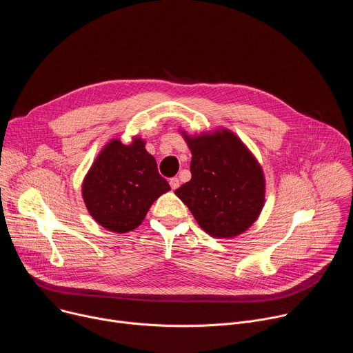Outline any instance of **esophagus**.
I'll return each mask as SVG.
<instances>
[{
	"mask_svg": "<svg viewBox=\"0 0 353 353\" xmlns=\"http://www.w3.org/2000/svg\"><path fill=\"white\" fill-rule=\"evenodd\" d=\"M169 183H170V187H172V190H176V188H179V185H180V180H179L177 177H172Z\"/></svg>",
	"mask_w": 353,
	"mask_h": 353,
	"instance_id": "esophagus-1",
	"label": "esophagus"
}]
</instances>
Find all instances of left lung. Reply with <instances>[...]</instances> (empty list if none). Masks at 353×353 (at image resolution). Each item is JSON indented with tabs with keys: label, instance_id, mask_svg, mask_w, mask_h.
Returning <instances> with one entry per match:
<instances>
[{
	"label": "left lung",
	"instance_id": "obj_1",
	"mask_svg": "<svg viewBox=\"0 0 353 353\" xmlns=\"http://www.w3.org/2000/svg\"><path fill=\"white\" fill-rule=\"evenodd\" d=\"M191 180L174 192L198 225L214 237H234L259 218L265 196L261 166L230 131L184 137Z\"/></svg>",
	"mask_w": 353,
	"mask_h": 353
}]
</instances>
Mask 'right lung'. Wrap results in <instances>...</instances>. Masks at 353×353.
<instances>
[{"label":"right lung","instance_id":"obj_1","mask_svg":"<svg viewBox=\"0 0 353 353\" xmlns=\"http://www.w3.org/2000/svg\"><path fill=\"white\" fill-rule=\"evenodd\" d=\"M170 190L145 149L135 138L131 145L110 141L99 154L82 184L85 205L93 219L117 233H127L143 221L148 210Z\"/></svg>","mask_w":353,"mask_h":353}]
</instances>
